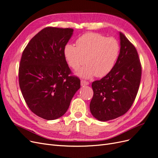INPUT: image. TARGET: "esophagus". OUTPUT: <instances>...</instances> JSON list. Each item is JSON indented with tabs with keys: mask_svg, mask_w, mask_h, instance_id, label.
Segmentation results:
<instances>
[{
	"mask_svg": "<svg viewBox=\"0 0 158 158\" xmlns=\"http://www.w3.org/2000/svg\"><path fill=\"white\" fill-rule=\"evenodd\" d=\"M88 84H89V82H88V81H85V80H81V85H88Z\"/></svg>",
	"mask_w": 158,
	"mask_h": 158,
	"instance_id": "34e87169",
	"label": "esophagus"
}]
</instances>
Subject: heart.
<instances>
[{
    "instance_id": "obj_1",
    "label": "heart",
    "mask_w": 158,
    "mask_h": 158,
    "mask_svg": "<svg viewBox=\"0 0 158 158\" xmlns=\"http://www.w3.org/2000/svg\"><path fill=\"white\" fill-rule=\"evenodd\" d=\"M76 45H66L64 49V58L70 67L78 70V75L84 78L95 76L102 78L114 68L120 54L121 47L114 37H106L100 33H85L76 41Z\"/></svg>"
}]
</instances>
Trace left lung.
Instances as JSON below:
<instances>
[{
	"label": "left lung",
	"instance_id": "left-lung-1",
	"mask_svg": "<svg viewBox=\"0 0 158 158\" xmlns=\"http://www.w3.org/2000/svg\"><path fill=\"white\" fill-rule=\"evenodd\" d=\"M121 50L113 70L92 84L93 98L89 104L92 115L101 121L125 114L135 102L139 89L142 66L135 47L120 32Z\"/></svg>",
	"mask_w": 158,
	"mask_h": 158
}]
</instances>
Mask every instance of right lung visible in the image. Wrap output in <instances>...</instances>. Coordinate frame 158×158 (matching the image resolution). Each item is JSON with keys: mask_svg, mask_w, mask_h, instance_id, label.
<instances>
[{"mask_svg": "<svg viewBox=\"0 0 158 158\" xmlns=\"http://www.w3.org/2000/svg\"><path fill=\"white\" fill-rule=\"evenodd\" d=\"M72 28L47 27L28 43L18 70L19 85L28 107L46 120L62 117L80 88L64 55Z\"/></svg>", "mask_w": 158, "mask_h": 158, "instance_id": "add662e5", "label": "right lung"}]
</instances>
